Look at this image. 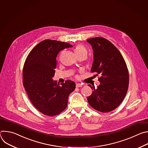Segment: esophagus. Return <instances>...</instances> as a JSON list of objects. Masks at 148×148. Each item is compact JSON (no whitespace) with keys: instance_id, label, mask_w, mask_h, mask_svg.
<instances>
[{"instance_id":"esophagus-1","label":"esophagus","mask_w":148,"mask_h":148,"mask_svg":"<svg viewBox=\"0 0 148 148\" xmlns=\"http://www.w3.org/2000/svg\"><path fill=\"white\" fill-rule=\"evenodd\" d=\"M82 86H83L82 84H79V83H78V84H76V87H77V88H79V87H82Z\"/></svg>"}]
</instances>
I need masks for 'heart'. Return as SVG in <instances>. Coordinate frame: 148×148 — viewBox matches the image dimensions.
I'll list each match as a JSON object with an SVG mask.
<instances>
[{
    "instance_id": "heart-1",
    "label": "heart",
    "mask_w": 148,
    "mask_h": 148,
    "mask_svg": "<svg viewBox=\"0 0 148 148\" xmlns=\"http://www.w3.org/2000/svg\"><path fill=\"white\" fill-rule=\"evenodd\" d=\"M74 51L78 56H79L81 55L87 56V54H88L87 49L84 47L82 45H81V44H78V45H76V46L75 47V49H74Z\"/></svg>"
}]
</instances>
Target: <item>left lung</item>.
<instances>
[{
	"label": "left lung",
	"instance_id": "obj_1",
	"mask_svg": "<svg viewBox=\"0 0 148 148\" xmlns=\"http://www.w3.org/2000/svg\"><path fill=\"white\" fill-rule=\"evenodd\" d=\"M93 49L94 61L91 72L99 75L100 85L89 86L92 94L87 98L90 106L97 111L108 112L123 100L129 86V73L123 57L118 49L106 38L98 37L87 40Z\"/></svg>",
	"mask_w": 148,
	"mask_h": 148
}]
</instances>
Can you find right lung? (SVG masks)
<instances>
[{"label":"right lung","mask_w":148,"mask_h":148,"mask_svg":"<svg viewBox=\"0 0 148 148\" xmlns=\"http://www.w3.org/2000/svg\"><path fill=\"white\" fill-rule=\"evenodd\" d=\"M66 42L45 40L28 54L23 69V84L34 107L41 113L53 116L64 111L75 84L67 80L60 86L52 78L57 66L56 57L64 49L71 47Z\"/></svg>","instance_id":"add662e5"}]
</instances>
